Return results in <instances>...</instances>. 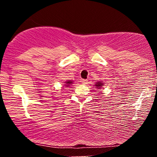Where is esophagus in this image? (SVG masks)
I'll use <instances>...</instances> for the list:
<instances>
[{"label": "esophagus", "instance_id": "esophagus-1", "mask_svg": "<svg viewBox=\"0 0 157 157\" xmlns=\"http://www.w3.org/2000/svg\"><path fill=\"white\" fill-rule=\"evenodd\" d=\"M81 82H82L83 85H86L88 83V80H81Z\"/></svg>", "mask_w": 157, "mask_h": 157}]
</instances>
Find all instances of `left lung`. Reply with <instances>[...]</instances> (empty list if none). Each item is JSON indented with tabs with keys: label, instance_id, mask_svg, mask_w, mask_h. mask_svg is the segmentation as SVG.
I'll use <instances>...</instances> for the list:
<instances>
[{
	"label": "left lung",
	"instance_id": "8db88e82",
	"mask_svg": "<svg viewBox=\"0 0 157 157\" xmlns=\"http://www.w3.org/2000/svg\"><path fill=\"white\" fill-rule=\"evenodd\" d=\"M102 84H103V82H97V83L95 84V86H97L96 88H97V89H101Z\"/></svg>",
	"mask_w": 157,
	"mask_h": 157
}]
</instances>
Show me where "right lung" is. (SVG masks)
Listing matches in <instances>:
<instances>
[{
    "label": "right lung",
    "instance_id": "right-lung-1",
    "mask_svg": "<svg viewBox=\"0 0 157 157\" xmlns=\"http://www.w3.org/2000/svg\"><path fill=\"white\" fill-rule=\"evenodd\" d=\"M65 83H66V86H68L69 85L72 84V82L69 80V81H67V82H65Z\"/></svg>",
    "mask_w": 157,
    "mask_h": 157
}]
</instances>
